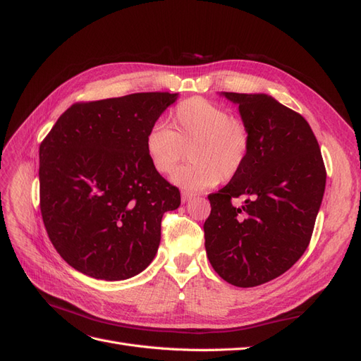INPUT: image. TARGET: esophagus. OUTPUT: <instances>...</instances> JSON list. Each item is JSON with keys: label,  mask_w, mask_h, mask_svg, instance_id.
<instances>
[{"label": "esophagus", "mask_w": 361, "mask_h": 361, "mask_svg": "<svg viewBox=\"0 0 361 361\" xmlns=\"http://www.w3.org/2000/svg\"><path fill=\"white\" fill-rule=\"evenodd\" d=\"M180 197H182V202H183V203H187V202H190V200L194 197V194L190 192V191H182V192H180Z\"/></svg>", "instance_id": "1"}]
</instances>
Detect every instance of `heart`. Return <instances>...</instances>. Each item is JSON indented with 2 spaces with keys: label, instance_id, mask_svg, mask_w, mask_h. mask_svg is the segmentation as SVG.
Wrapping results in <instances>:
<instances>
[{
  "label": "heart",
  "instance_id": "1",
  "mask_svg": "<svg viewBox=\"0 0 361 361\" xmlns=\"http://www.w3.org/2000/svg\"><path fill=\"white\" fill-rule=\"evenodd\" d=\"M251 147L253 134L245 118L199 96L179 102L169 114V128L155 123L145 138L150 166L161 176L176 171L188 149L191 162L174 182L190 190L236 178L247 166Z\"/></svg>",
  "mask_w": 361,
  "mask_h": 361
}]
</instances>
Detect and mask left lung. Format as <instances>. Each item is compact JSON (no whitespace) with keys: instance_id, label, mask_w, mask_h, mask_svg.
<instances>
[{"instance_id":"1","label":"left lung","mask_w":361,"mask_h":361,"mask_svg":"<svg viewBox=\"0 0 361 361\" xmlns=\"http://www.w3.org/2000/svg\"><path fill=\"white\" fill-rule=\"evenodd\" d=\"M223 94L239 105L253 147L244 170L207 195L204 247L223 280L253 288L286 272L309 247L326 171L318 140L300 113L268 94Z\"/></svg>"}]
</instances>
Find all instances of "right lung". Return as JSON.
<instances>
[{
    "mask_svg": "<svg viewBox=\"0 0 361 361\" xmlns=\"http://www.w3.org/2000/svg\"><path fill=\"white\" fill-rule=\"evenodd\" d=\"M178 93H133L76 102L39 147L40 212L52 245L99 280L137 276L154 260L164 212L179 188L152 169L147 130Z\"/></svg>",
    "mask_w": 361,
    "mask_h": 361,
    "instance_id": "right-lung-1",
    "label": "right lung"
}]
</instances>
